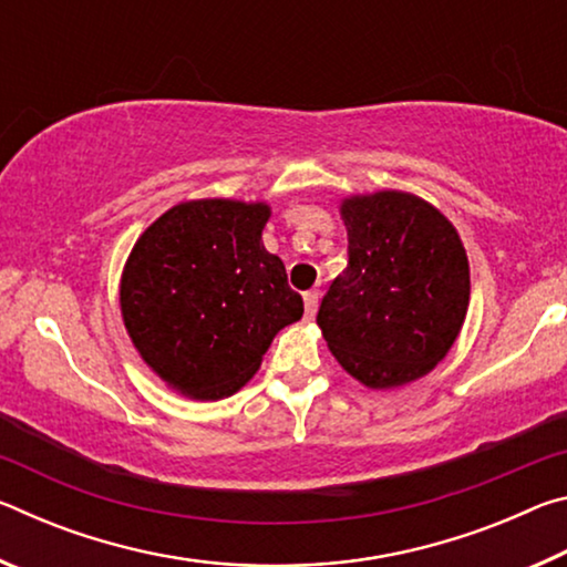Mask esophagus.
I'll return each instance as SVG.
<instances>
[{
  "label": "esophagus",
  "instance_id": "34e87169",
  "mask_svg": "<svg viewBox=\"0 0 567 567\" xmlns=\"http://www.w3.org/2000/svg\"><path fill=\"white\" fill-rule=\"evenodd\" d=\"M305 320H315V312H318V305H320V292L318 290H310L305 292Z\"/></svg>",
  "mask_w": 567,
  "mask_h": 567
}]
</instances>
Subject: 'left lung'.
<instances>
[{
	"label": "left lung",
	"instance_id": "8db88e82",
	"mask_svg": "<svg viewBox=\"0 0 567 567\" xmlns=\"http://www.w3.org/2000/svg\"><path fill=\"white\" fill-rule=\"evenodd\" d=\"M340 215L350 260L322 297V338L362 385H408L445 358L463 328L465 247L453 223L410 192L354 195Z\"/></svg>",
	"mask_w": 567,
	"mask_h": 567
}]
</instances>
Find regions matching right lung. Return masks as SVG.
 I'll return each instance as SVG.
<instances>
[{"instance_id": "1", "label": "right lung", "mask_w": 567, "mask_h": 567, "mask_svg": "<svg viewBox=\"0 0 567 567\" xmlns=\"http://www.w3.org/2000/svg\"><path fill=\"white\" fill-rule=\"evenodd\" d=\"M270 205L189 199L134 243L120 282L132 344L172 390L223 400L260 370L302 297L262 245Z\"/></svg>"}]
</instances>
